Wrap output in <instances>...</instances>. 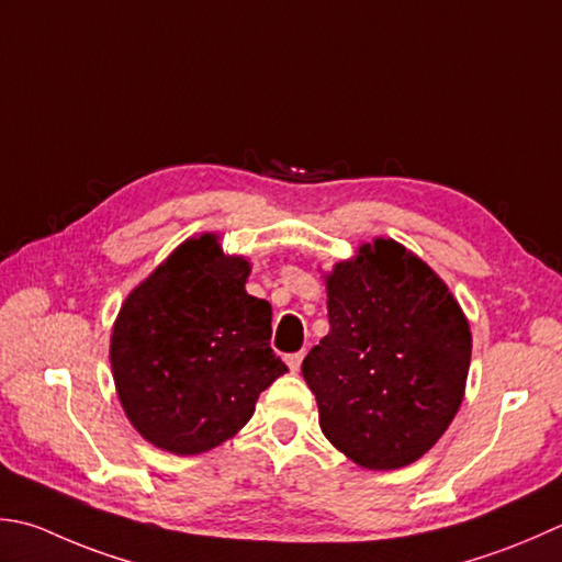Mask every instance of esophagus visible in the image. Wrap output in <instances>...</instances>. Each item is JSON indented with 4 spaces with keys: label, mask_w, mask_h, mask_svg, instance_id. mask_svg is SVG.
Returning <instances> with one entry per match:
<instances>
[{
    "label": "esophagus",
    "mask_w": 562,
    "mask_h": 562,
    "mask_svg": "<svg viewBox=\"0 0 562 562\" xmlns=\"http://www.w3.org/2000/svg\"><path fill=\"white\" fill-rule=\"evenodd\" d=\"M284 360H288V366H290L292 372H300L302 360H304V350H300V353H292V356H288Z\"/></svg>",
    "instance_id": "1"
}]
</instances>
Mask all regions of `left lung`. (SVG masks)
Masks as SVG:
<instances>
[{
	"instance_id": "8db88e82",
	"label": "left lung",
	"mask_w": 562,
	"mask_h": 562,
	"mask_svg": "<svg viewBox=\"0 0 562 562\" xmlns=\"http://www.w3.org/2000/svg\"><path fill=\"white\" fill-rule=\"evenodd\" d=\"M328 331L302 362L318 426L368 470L412 465L465 394L472 336L448 284L392 238L326 274Z\"/></svg>"
}]
</instances>
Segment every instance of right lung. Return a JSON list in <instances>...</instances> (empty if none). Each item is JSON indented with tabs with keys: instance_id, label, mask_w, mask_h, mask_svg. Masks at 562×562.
Wrapping results in <instances>:
<instances>
[{
	"instance_id": "right-lung-1",
	"label": "right lung",
	"mask_w": 562,
	"mask_h": 562,
	"mask_svg": "<svg viewBox=\"0 0 562 562\" xmlns=\"http://www.w3.org/2000/svg\"><path fill=\"white\" fill-rule=\"evenodd\" d=\"M250 262L216 234L187 238L126 296L112 328L119 402L160 450L196 456L236 436L288 366L272 353V310L246 292Z\"/></svg>"
}]
</instances>
